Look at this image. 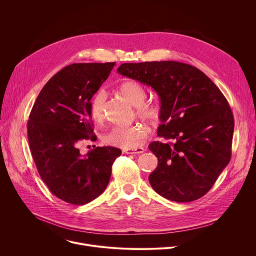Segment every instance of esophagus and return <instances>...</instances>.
<instances>
[{
    "mask_svg": "<svg viewBox=\"0 0 256 256\" xmlns=\"http://www.w3.org/2000/svg\"><path fill=\"white\" fill-rule=\"evenodd\" d=\"M146 150L144 148H136V149H128L124 150L126 154H142L144 153Z\"/></svg>",
    "mask_w": 256,
    "mask_h": 256,
    "instance_id": "34e87169",
    "label": "esophagus"
}]
</instances>
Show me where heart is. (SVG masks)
<instances>
[{"mask_svg":"<svg viewBox=\"0 0 256 256\" xmlns=\"http://www.w3.org/2000/svg\"><path fill=\"white\" fill-rule=\"evenodd\" d=\"M118 92L132 105L136 107V116L142 120L150 124H157L163 116V107L158 101H147V91L134 80L124 81L118 86ZM106 93L98 91L91 99L90 114L92 118L99 122L104 118V106ZM149 130L142 124H132L126 126H116L104 134L103 140L120 149H136L147 138Z\"/></svg>","mask_w":256,"mask_h":256,"instance_id":"heart-1","label":"heart"}]
</instances>
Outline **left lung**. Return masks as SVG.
Returning a JSON list of instances; mask_svg holds the SVG:
<instances>
[{"label":"left lung","mask_w":256,"mask_h":256,"mask_svg":"<svg viewBox=\"0 0 256 256\" xmlns=\"http://www.w3.org/2000/svg\"><path fill=\"white\" fill-rule=\"evenodd\" d=\"M118 72L151 86L161 100L157 134L170 142L149 144L158 158L149 176L153 190L177 202L204 196L232 154L234 118L223 93L200 70L184 62H126Z\"/></svg>","instance_id":"1"}]
</instances>
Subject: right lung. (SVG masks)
<instances>
[{
    "instance_id": "obj_1",
    "label": "right lung",
    "mask_w": 256,
    "mask_h": 256,
    "mask_svg": "<svg viewBox=\"0 0 256 256\" xmlns=\"http://www.w3.org/2000/svg\"><path fill=\"white\" fill-rule=\"evenodd\" d=\"M116 62L72 64L42 89L27 124L36 168L50 190L62 200L81 206L106 188L112 167L122 151L97 147L82 156L81 140H95L90 103Z\"/></svg>"
}]
</instances>
